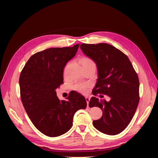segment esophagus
<instances>
[{
	"mask_svg": "<svg viewBox=\"0 0 158 158\" xmlns=\"http://www.w3.org/2000/svg\"><path fill=\"white\" fill-rule=\"evenodd\" d=\"M85 100H86V102H87V107H89V102L90 99L88 97H85Z\"/></svg>",
	"mask_w": 158,
	"mask_h": 158,
	"instance_id": "esophagus-1",
	"label": "esophagus"
}]
</instances>
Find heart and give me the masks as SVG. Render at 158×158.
I'll list each match as a JSON object with an SVG mask.
<instances>
[{"instance_id": "b5f03b06", "label": "heart", "mask_w": 158, "mask_h": 158, "mask_svg": "<svg viewBox=\"0 0 158 158\" xmlns=\"http://www.w3.org/2000/svg\"><path fill=\"white\" fill-rule=\"evenodd\" d=\"M79 63L82 65L84 70L88 69H95V63L94 61L88 56H82L79 59ZM89 85L84 84H75L73 85V89L81 94H85L89 88Z\"/></svg>"}]
</instances>
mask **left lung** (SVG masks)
<instances>
[{
    "instance_id": "1",
    "label": "left lung",
    "mask_w": 158,
    "mask_h": 158,
    "mask_svg": "<svg viewBox=\"0 0 158 158\" xmlns=\"http://www.w3.org/2000/svg\"><path fill=\"white\" fill-rule=\"evenodd\" d=\"M80 49L98 67V78L92 94L111 98L109 102L95 97L89 100V107H98L103 111L102 117L94 121L93 125L106 135H118L131 123L139 103L137 73L128 56L111 45L82 44Z\"/></svg>"
}]
</instances>
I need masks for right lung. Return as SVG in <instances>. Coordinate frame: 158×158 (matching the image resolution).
Segmentation results:
<instances>
[{"label": "right lung", "mask_w": 158, "mask_h": 158, "mask_svg": "<svg viewBox=\"0 0 158 158\" xmlns=\"http://www.w3.org/2000/svg\"><path fill=\"white\" fill-rule=\"evenodd\" d=\"M79 45L49 48L33 55L23 68L19 79L20 98L35 128L49 137L60 136L73 126V117L85 109V98L70 92L66 100H59L55 89L63 84V70Z\"/></svg>", "instance_id": "right-lung-1"}]
</instances>
